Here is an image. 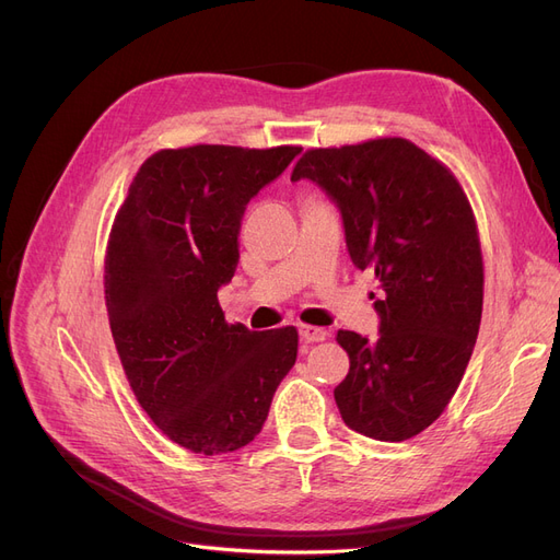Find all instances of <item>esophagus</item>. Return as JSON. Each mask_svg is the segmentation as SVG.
I'll return each mask as SVG.
<instances>
[{
	"label": "esophagus",
	"instance_id": "34e87169",
	"mask_svg": "<svg viewBox=\"0 0 560 560\" xmlns=\"http://www.w3.org/2000/svg\"><path fill=\"white\" fill-rule=\"evenodd\" d=\"M299 336H301V341H306V343H322V341H327L329 334H327V329H319L313 325H301Z\"/></svg>",
	"mask_w": 560,
	"mask_h": 560
}]
</instances>
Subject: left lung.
Masks as SVG:
<instances>
[{"instance_id": "obj_1", "label": "left lung", "mask_w": 560, "mask_h": 560, "mask_svg": "<svg viewBox=\"0 0 560 560\" xmlns=\"http://www.w3.org/2000/svg\"><path fill=\"white\" fill-rule=\"evenodd\" d=\"M299 179L341 212L352 264L381 290L376 341L336 336L350 358L338 411L354 432L404 442L442 416L477 343L483 261L471 208L448 167L401 138L311 149Z\"/></svg>"}]
</instances>
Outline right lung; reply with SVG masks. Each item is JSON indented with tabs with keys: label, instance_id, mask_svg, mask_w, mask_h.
<instances>
[{
	"label": "right lung",
	"instance_id": "obj_1",
	"mask_svg": "<svg viewBox=\"0 0 560 560\" xmlns=\"http://www.w3.org/2000/svg\"><path fill=\"white\" fill-rule=\"evenodd\" d=\"M299 151L163 149L142 163L114 219L105 299L118 358L147 416L194 453L247 446L296 362L294 327L229 325L217 292L238 266L247 202Z\"/></svg>",
	"mask_w": 560,
	"mask_h": 560
}]
</instances>
